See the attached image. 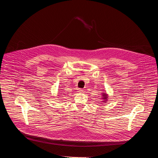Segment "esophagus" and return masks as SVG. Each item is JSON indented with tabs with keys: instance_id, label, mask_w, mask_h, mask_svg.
Here are the masks:
<instances>
[{
	"instance_id": "1",
	"label": "esophagus",
	"mask_w": 158,
	"mask_h": 158,
	"mask_svg": "<svg viewBox=\"0 0 158 158\" xmlns=\"http://www.w3.org/2000/svg\"><path fill=\"white\" fill-rule=\"evenodd\" d=\"M77 90H78V92H83V89H82L79 88V89H78Z\"/></svg>"
}]
</instances>
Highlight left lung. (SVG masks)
<instances>
[{"instance_id":"left-lung-1","label":"left lung","mask_w":158,"mask_h":158,"mask_svg":"<svg viewBox=\"0 0 158 158\" xmlns=\"http://www.w3.org/2000/svg\"><path fill=\"white\" fill-rule=\"evenodd\" d=\"M103 98L104 99H106L107 98V95L106 94H103Z\"/></svg>"}]
</instances>
